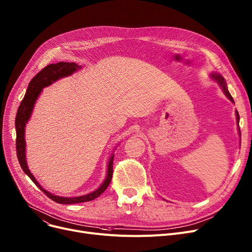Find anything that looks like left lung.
<instances>
[{
    "label": "left lung",
    "instance_id": "left-lung-1",
    "mask_svg": "<svg viewBox=\"0 0 252 252\" xmlns=\"http://www.w3.org/2000/svg\"><path fill=\"white\" fill-rule=\"evenodd\" d=\"M210 77L212 80H214L215 82H217L218 84H219V86L221 87V89L223 90L224 94L227 96V98L230 100V101L232 103H234V100L230 94V92L228 91V88H227V83H226V80L224 79V77L221 75V74H218V73H212L210 74ZM235 114H236V121H237V126H238V132H239V137H240V143H241V133H240V128H239V113L238 111L236 110L235 111Z\"/></svg>",
    "mask_w": 252,
    "mask_h": 252
}]
</instances>
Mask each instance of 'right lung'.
I'll use <instances>...</instances> for the list:
<instances>
[{
  "mask_svg": "<svg viewBox=\"0 0 252 252\" xmlns=\"http://www.w3.org/2000/svg\"><path fill=\"white\" fill-rule=\"evenodd\" d=\"M82 69V66L77 64L76 63H64L60 62L57 63H50L46 65L44 69H42L35 77L30 81L26 94L21 101V104L18 108L16 114L15 120V127H16V151H17V157H18L19 163L21 168L23 169L24 173L29 176V178L35 183V186L41 189L50 199H53L54 202L58 204H63V205H71V204H79L84 202H90V200L98 197L109 186V183L112 178V172H113V158L114 154L110 155L108 159L107 164V170H106V177L104 181L102 182L97 189L94 191L79 195L75 197H65V196H60L50 193L49 191L45 190L38 181L33 176V174L30 172L27 161H26V143H25V126L30 120L33 108H34V104L36 103V100L38 99L39 95L42 92V89L52 85L53 83L57 82L58 80L71 76L78 70Z\"/></svg>",
  "mask_w": 252,
  "mask_h": 252,
  "instance_id": "1",
  "label": "right lung"
}]
</instances>
